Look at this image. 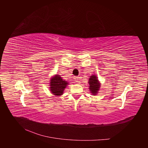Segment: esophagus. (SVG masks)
<instances>
[{
	"mask_svg": "<svg viewBox=\"0 0 148 148\" xmlns=\"http://www.w3.org/2000/svg\"><path fill=\"white\" fill-rule=\"evenodd\" d=\"M74 79H75V81L76 82H79V78L78 77H74Z\"/></svg>",
	"mask_w": 148,
	"mask_h": 148,
	"instance_id": "1",
	"label": "esophagus"
}]
</instances>
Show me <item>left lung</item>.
Masks as SVG:
<instances>
[{
	"instance_id": "8db88e82",
	"label": "left lung",
	"mask_w": 148,
	"mask_h": 148,
	"mask_svg": "<svg viewBox=\"0 0 148 148\" xmlns=\"http://www.w3.org/2000/svg\"><path fill=\"white\" fill-rule=\"evenodd\" d=\"M88 82L89 84V91H90L91 93H92L93 95H96L98 91H99L101 86V84L99 80H98L96 75H91L90 78H89Z\"/></svg>"
}]
</instances>
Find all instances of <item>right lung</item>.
<instances>
[{
    "label": "right lung",
    "mask_w": 148,
    "mask_h": 148,
    "mask_svg": "<svg viewBox=\"0 0 148 148\" xmlns=\"http://www.w3.org/2000/svg\"><path fill=\"white\" fill-rule=\"evenodd\" d=\"M69 83L62 78L60 75H56L50 80V91L53 95L61 96Z\"/></svg>",
    "instance_id": "1"
}]
</instances>
